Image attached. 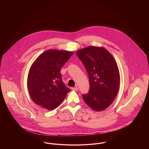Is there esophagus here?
<instances>
[{
	"label": "esophagus",
	"mask_w": 149,
	"mask_h": 149,
	"mask_svg": "<svg viewBox=\"0 0 149 149\" xmlns=\"http://www.w3.org/2000/svg\"><path fill=\"white\" fill-rule=\"evenodd\" d=\"M72 90H73V91H78V90H79V88H78V87H77V85H76L75 87L72 88Z\"/></svg>",
	"instance_id": "34e87169"
}]
</instances>
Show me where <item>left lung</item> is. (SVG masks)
Listing matches in <instances>:
<instances>
[{"label": "left lung", "instance_id": "8db88e82", "mask_svg": "<svg viewBox=\"0 0 149 149\" xmlns=\"http://www.w3.org/2000/svg\"><path fill=\"white\" fill-rule=\"evenodd\" d=\"M89 76V91L83 97L86 104L96 111L109 106L119 88L120 73L112 54L103 47L90 46L77 51Z\"/></svg>", "mask_w": 149, "mask_h": 149}]
</instances>
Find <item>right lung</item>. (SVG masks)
<instances>
[{
    "instance_id": "right-lung-1",
    "label": "right lung",
    "mask_w": 149,
    "mask_h": 149,
    "mask_svg": "<svg viewBox=\"0 0 149 149\" xmlns=\"http://www.w3.org/2000/svg\"><path fill=\"white\" fill-rule=\"evenodd\" d=\"M73 52L49 49L41 54L31 65L27 76V88L32 100L47 110L59 106L70 89L64 85L61 68Z\"/></svg>"
}]
</instances>
